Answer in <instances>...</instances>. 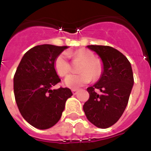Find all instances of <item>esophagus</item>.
Returning a JSON list of instances; mask_svg holds the SVG:
<instances>
[{
  "label": "esophagus",
  "instance_id": "obj_1",
  "mask_svg": "<svg viewBox=\"0 0 151 151\" xmlns=\"http://www.w3.org/2000/svg\"><path fill=\"white\" fill-rule=\"evenodd\" d=\"M77 92H78V89H72V93L73 95H76Z\"/></svg>",
  "mask_w": 151,
  "mask_h": 151
}]
</instances>
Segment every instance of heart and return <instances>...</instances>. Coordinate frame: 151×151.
<instances>
[{
	"mask_svg": "<svg viewBox=\"0 0 151 151\" xmlns=\"http://www.w3.org/2000/svg\"><path fill=\"white\" fill-rule=\"evenodd\" d=\"M68 56L73 60H80L83 61L79 69L81 73L70 74L66 77L64 84L69 88H78L94 80L98 79L103 73V64L91 51L81 49L73 52H68ZM54 68L56 73L60 77L67 75L70 71V63L65 53H61L56 56L54 61Z\"/></svg>",
	"mask_w": 151,
	"mask_h": 151,
	"instance_id": "b5f03b06",
	"label": "heart"
}]
</instances>
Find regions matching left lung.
<instances>
[{
  "label": "left lung",
  "instance_id": "obj_1",
  "mask_svg": "<svg viewBox=\"0 0 151 151\" xmlns=\"http://www.w3.org/2000/svg\"><path fill=\"white\" fill-rule=\"evenodd\" d=\"M87 47L101 57L104 72L99 81L87 88L90 97L83 111L91 123L107 129L116 123L125 110L133 86V70L126 56L112 47Z\"/></svg>",
  "mask_w": 151,
  "mask_h": 151
}]
</instances>
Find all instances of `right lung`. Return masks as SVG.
Returning a JSON list of instances; mask_svg holds the SVG:
<instances>
[{"instance_id":"1","label":"right lung","mask_w":151,"mask_h":151,"mask_svg":"<svg viewBox=\"0 0 151 151\" xmlns=\"http://www.w3.org/2000/svg\"><path fill=\"white\" fill-rule=\"evenodd\" d=\"M67 46L38 45L27 51L14 77L15 100L20 113L35 128L47 129L61 117L70 89L51 87L60 82L54 61Z\"/></svg>"}]
</instances>
